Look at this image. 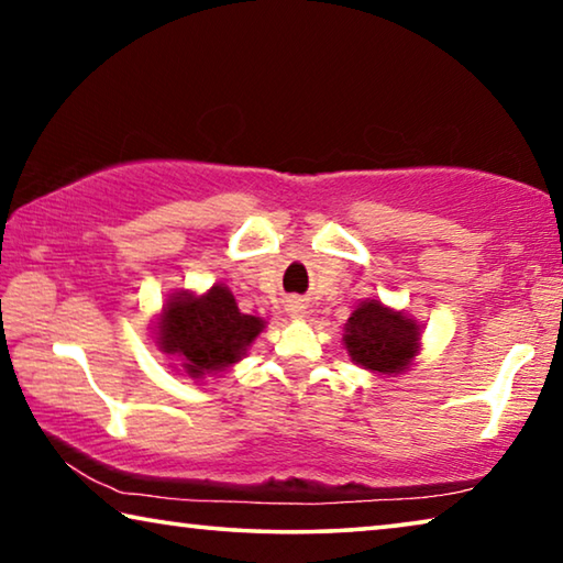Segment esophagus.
Masks as SVG:
<instances>
[{"mask_svg":"<svg viewBox=\"0 0 563 563\" xmlns=\"http://www.w3.org/2000/svg\"><path fill=\"white\" fill-rule=\"evenodd\" d=\"M288 313L292 318H302V316L308 313V306L302 300H288Z\"/></svg>","mask_w":563,"mask_h":563,"instance_id":"1","label":"esophagus"}]
</instances>
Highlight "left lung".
Masks as SVG:
<instances>
[{"label": "left lung", "instance_id": "obj_1", "mask_svg": "<svg viewBox=\"0 0 563 563\" xmlns=\"http://www.w3.org/2000/svg\"><path fill=\"white\" fill-rule=\"evenodd\" d=\"M343 347L361 368L396 378L421 353V325L404 310L383 306L376 298L361 300L347 318Z\"/></svg>", "mask_w": 563, "mask_h": 563}]
</instances>
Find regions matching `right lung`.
Returning a JSON list of instances; mask_svg holds the SVG:
<instances>
[{
	"label": "right lung",
	"instance_id": "add662e5",
	"mask_svg": "<svg viewBox=\"0 0 563 563\" xmlns=\"http://www.w3.org/2000/svg\"><path fill=\"white\" fill-rule=\"evenodd\" d=\"M263 328V318L240 313L228 285L216 283L205 292L175 290L167 296L153 335L157 351L169 355L183 376L205 380L243 361Z\"/></svg>",
	"mask_w": 563,
	"mask_h": 563
}]
</instances>
